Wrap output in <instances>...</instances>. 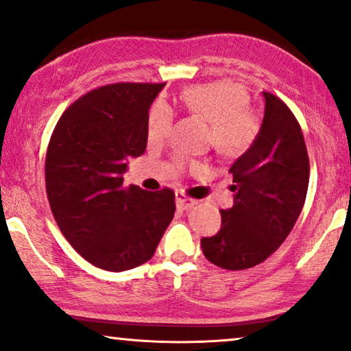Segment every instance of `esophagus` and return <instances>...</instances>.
Wrapping results in <instances>:
<instances>
[{"label":"esophagus","mask_w":351,"mask_h":351,"mask_svg":"<svg viewBox=\"0 0 351 351\" xmlns=\"http://www.w3.org/2000/svg\"><path fill=\"white\" fill-rule=\"evenodd\" d=\"M175 200H176L178 210H189V208H192V206L197 204L194 199H191V197H187L186 194H182V192H176Z\"/></svg>","instance_id":"34e87169"}]
</instances>
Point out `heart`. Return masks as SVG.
I'll use <instances>...</instances> for the list:
<instances>
[{
    "instance_id": "b5f03b06",
    "label": "heart",
    "mask_w": 351,
    "mask_h": 351,
    "mask_svg": "<svg viewBox=\"0 0 351 351\" xmlns=\"http://www.w3.org/2000/svg\"><path fill=\"white\" fill-rule=\"evenodd\" d=\"M187 110L210 122V143L226 157L243 154L259 133V121L248 106L250 97L239 84L216 81L197 84L181 93ZM173 125V111L157 100L147 114L149 140H164Z\"/></svg>"
}]
</instances>
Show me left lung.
Returning <instances> with one entry per match:
<instances>
[{"instance_id": "1", "label": "left lung", "mask_w": 351, "mask_h": 351, "mask_svg": "<svg viewBox=\"0 0 351 351\" xmlns=\"http://www.w3.org/2000/svg\"><path fill=\"white\" fill-rule=\"evenodd\" d=\"M264 119L250 149L230 167L234 206L221 210V229L200 240L218 267L245 270L269 258L298 221L308 189V154L293 111L269 92Z\"/></svg>"}]
</instances>
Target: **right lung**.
<instances>
[{"instance_id":"1","label":"right lung","mask_w":351,"mask_h":351,"mask_svg":"<svg viewBox=\"0 0 351 351\" xmlns=\"http://www.w3.org/2000/svg\"><path fill=\"white\" fill-rule=\"evenodd\" d=\"M164 84L116 82L66 108L46 154L49 205L84 259L110 272L149 261L175 215V192L124 186L127 160L146 151L147 114Z\"/></svg>"}]
</instances>
